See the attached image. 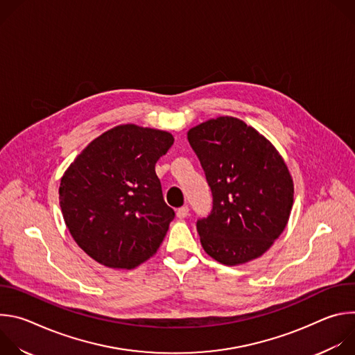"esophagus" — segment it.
<instances>
[{
	"mask_svg": "<svg viewBox=\"0 0 355 355\" xmlns=\"http://www.w3.org/2000/svg\"><path fill=\"white\" fill-rule=\"evenodd\" d=\"M188 214H189V209H188V207H182V208L177 209V216H178L180 219H184V218H187V216H188Z\"/></svg>",
	"mask_w": 355,
	"mask_h": 355,
	"instance_id": "34e87169",
	"label": "esophagus"
}]
</instances>
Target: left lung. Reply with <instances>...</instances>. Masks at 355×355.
Masks as SVG:
<instances>
[{
    "instance_id": "8db88e82",
    "label": "left lung",
    "mask_w": 355,
    "mask_h": 355,
    "mask_svg": "<svg viewBox=\"0 0 355 355\" xmlns=\"http://www.w3.org/2000/svg\"><path fill=\"white\" fill-rule=\"evenodd\" d=\"M205 171L212 211L196 220L200 244L225 266L254 260L284 232L293 204V182L284 159L256 129L232 116L188 132Z\"/></svg>"
}]
</instances>
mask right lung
Returning a JSON list of instances; mask_svg holds the SVG:
<instances>
[{
    "label": "right lung",
    "mask_w": 355,
    "mask_h": 355,
    "mask_svg": "<svg viewBox=\"0 0 355 355\" xmlns=\"http://www.w3.org/2000/svg\"><path fill=\"white\" fill-rule=\"evenodd\" d=\"M173 143L168 132L121 125L92 140L64 173L59 199L66 226L99 264L130 270L160 247L175 214L156 163Z\"/></svg>",
    "instance_id": "1"
}]
</instances>
